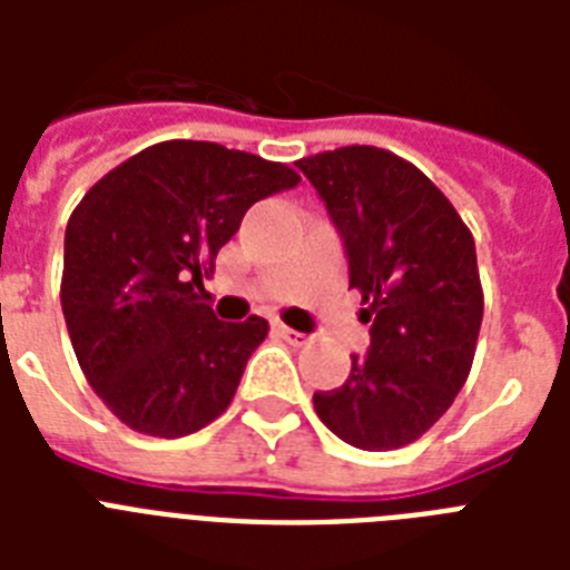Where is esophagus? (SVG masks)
Instances as JSON below:
<instances>
[{
	"mask_svg": "<svg viewBox=\"0 0 570 570\" xmlns=\"http://www.w3.org/2000/svg\"><path fill=\"white\" fill-rule=\"evenodd\" d=\"M275 331H277V334H281V337L286 340V343H293V346H304V343H307V337H304L302 331L289 328V325H284V322H277Z\"/></svg>",
	"mask_w": 570,
	"mask_h": 570,
	"instance_id": "esophagus-1",
	"label": "esophagus"
}]
</instances>
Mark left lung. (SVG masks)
<instances>
[{
	"mask_svg": "<svg viewBox=\"0 0 570 570\" xmlns=\"http://www.w3.org/2000/svg\"><path fill=\"white\" fill-rule=\"evenodd\" d=\"M295 165L328 206L370 322V352L352 355L343 387L313 393V407L357 450L407 446L446 414L473 366L485 307L473 233L390 150L352 145Z\"/></svg>",
	"mask_w": 570,
	"mask_h": 570,
	"instance_id": "obj_1",
	"label": "left lung"
}]
</instances>
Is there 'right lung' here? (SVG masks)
Wrapping results in <instances>:
<instances>
[{"label":"right lung","instance_id":"1","mask_svg":"<svg viewBox=\"0 0 570 570\" xmlns=\"http://www.w3.org/2000/svg\"><path fill=\"white\" fill-rule=\"evenodd\" d=\"M284 163L159 141L85 191L65 233L61 311L76 361L120 423L183 438L227 411L268 322H222L204 277L250 204L293 189Z\"/></svg>","mask_w":570,"mask_h":570}]
</instances>
